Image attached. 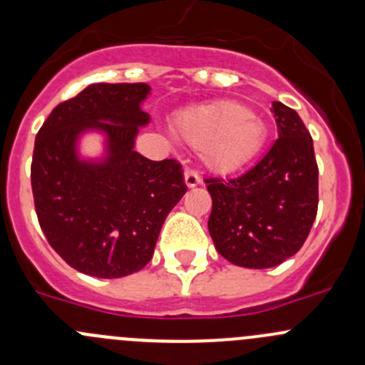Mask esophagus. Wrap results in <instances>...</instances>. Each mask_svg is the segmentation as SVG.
I'll return each mask as SVG.
<instances>
[{
  "mask_svg": "<svg viewBox=\"0 0 365 365\" xmlns=\"http://www.w3.org/2000/svg\"><path fill=\"white\" fill-rule=\"evenodd\" d=\"M183 176H185V185L187 187H196V185H200V183H201L200 173L194 171V169H185Z\"/></svg>",
  "mask_w": 365,
  "mask_h": 365,
  "instance_id": "34e87169",
  "label": "esophagus"
}]
</instances>
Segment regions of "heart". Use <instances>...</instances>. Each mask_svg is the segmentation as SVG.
<instances>
[{"label": "heart", "mask_w": 365, "mask_h": 365, "mask_svg": "<svg viewBox=\"0 0 365 365\" xmlns=\"http://www.w3.org/2000/svg\"><path fill=\"white\" fill-rule=\"evenodd\" d=\"M176 138L219 173H231L257 155L267 127L256 113L233 102H217L180 113L173 121Z\"/></svg>", "instance_id": "obj_1"}]
</instances>
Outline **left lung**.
Segmentation results:
<instances>
[{
    "instance_id": "left-lung-1",
    "label": "left lung",
    "mask_w": 365,
    "mask_h": 365,
    "mask_svg": "<svg viewBox=\"0 0 365 365\" xmlns=\"http://www.w3.org/2000/svg\"><path fill=\"white\" fill-rule=\"evenodd\" d=\"M279 138L237 178H206L208 231L217 252L245 268H270L297 254L318 213V164L297 111L272 104Z\"/></svg>"
}]
</instances>
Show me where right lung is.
I'll use <instances>...</instances> for the list:
<instances>
[{"instance_id":"right-lung-1","label":"right lung","mask_w":365,"mask_h":365,"mask_svg":"<svg viewBox=\"0 0 365 365\" xmlns=\"http://www.w3.org/2000/svg\"><path fill=\"white\" fill-rule=\"evenodd\" d=\"M145 83H98L61 102L40 127L31 160L35 212L47 242L86 275L116 279L146 267L165 217L187 192L175 159L150 160L134 138L150 116L139 104ZM86 128L108 134L110 157L88 165L75 157Z\"/></svg>"}]
</instances>
